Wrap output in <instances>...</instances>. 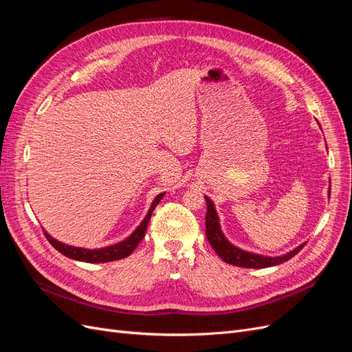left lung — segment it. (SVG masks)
I'll return each instance as SVG.
<instances>
[{"instance_id":"1","label":"left lung","mask_w":352,"mask_h":352,"mask_svg":"<svg viewBox=\"0 0 352 352\" xmlns=\"http://www.w3.org/2000/svg\"><path fill=\"white\" fill-rule=\"evenodd\" d=\"M207 202V214H206V235L212 247V250L216 251L219 257L232 265H238V267H247V269H265V267H272V265H278L282 264L287 260H291L294 255H296L302 250L305 243H301L300 247H296L291 252H286L285 255H280V257H267V255H260V254H252L248 251H243L235 245H232L223 232L220 229V223H219V216L216 212L214 204L208 197H204Z\"/></svg>"}]
</instances>
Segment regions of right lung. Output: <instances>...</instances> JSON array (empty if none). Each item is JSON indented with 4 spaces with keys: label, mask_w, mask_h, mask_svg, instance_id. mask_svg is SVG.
Returning <instances> with one entry per match:
<instances>
[{
    "label": "right lung",
    "mask_w": 352,
    "mask_h": 352,
    "mask_svg": "<svg viewBox=\"0 0 352 352\" xmlns=\"http://www.w3.org/2000/svg\"><path fill=\"white\" fill-rule=\"evenodd\" d=\"M164 197L163 194H158L153 204L150 207V211L146 212L145 219L141 221V225L135 229V232L132 233L131 236H127L124 241L116 243V245H110V247L105 248H100V250H87V248H76L72 247V245H66L57 239H54L52 236H50L48 233L44 230L47 239L50 241V243L54 247L58 252H61L63 255H66L69 258H73L76 261H85V263H109V261H116V260H122L127 255H131L133 252V250L138 247V243L142 241V238L145 236V232L148 228V223H150L151 214L154 208L158 206V202L162 201V198Z\"/></svg>",
    "instance_id": "right-lung-1"
}]
</instances>
